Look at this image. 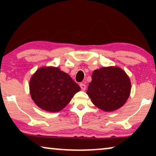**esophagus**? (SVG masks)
I'll return each instance as SVG.
<instances>
[{
    "mask_svg": "<svg viewBox=\"0 0 156 156\" xmlns=\"http://www.w3.org/2000/svg\"><path fill=\"white\" fill-rule=\"evenodd\" d=\"M80 86L82 90H85V89H86V85H85L84 83H81V84H80Z\"/></svg>",
    "mask_w": 156,
    "mask_h": 156,
    "instance_id": "34e87169",
    "label": "esophagus"
}]
</instances>
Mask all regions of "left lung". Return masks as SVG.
Instances as JSON below:
<instances>
[{"label":"left lung","mask_w":156,"mask_h":156,"mask_svg":"<svg viewBox=\"0 0 156 156\" xmlns=\"http://www.w3.org/2000/svg\"><path fill=\"white\" fill-rule=\"evenodd\" d=\"M87 94L100 109L112 112L121 108L131 91L127 74L119 67H102L94 70Z\"/></svg>","instance_id":"obj_1"}]
</instances>
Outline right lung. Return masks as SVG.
I'll list each match as a JSON object with an SVG mask.
<instances>
[{
	"instance_id": "add662e5",
	"label": "right lung",
	"mask_w": 156,
	"mask_h": 156,
	"mask_svg": "<svg viewBox=\"0 0 156 156\" xmlns=\"http://www.w3.org/2000/svg\"><path fill=\"white\" fill-rule=\"evenodd\" d=\"M80 90L69 74L58 67L40 68L30 81L32 99L42 109L59 112Z\"/></svg>"
}]
</instances>
